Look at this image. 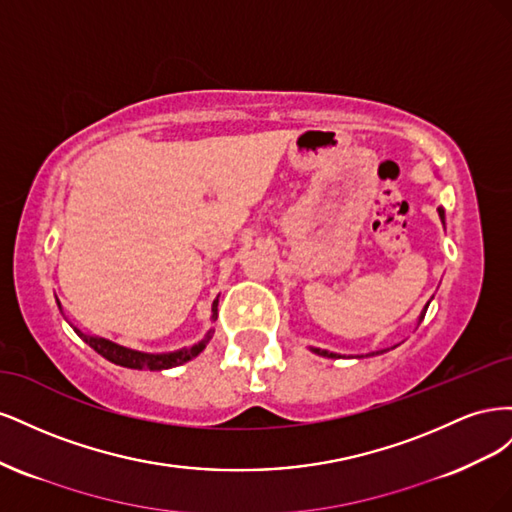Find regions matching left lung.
<instances>
[{
    "mask_svg": "<svg viewBox=\"0 0 512 512\" xmlns=\"http://www.w3.org/2000/svg\"><path fill=\"white\" fill-rule=\"evenodd\" d=\"M438 213H440V220L444 222V209L440 207L438 209ZM427 307H429V303L425 305V309H423V314L418 316V324L423 322V318H425V312H427ZM395 348V346H393ZM312 352H316V354H320V356H327V359H339V354H335V352H329V350H322V348H312ZM382 352H386V350H378V352H371V354H367V356H374V354H382Z\"/></svg>",
    "mask_w": 512,
    "mask_h": 512,
    "instance_id": "8db88e82",
    "label": "left lung"
}]
</instances>
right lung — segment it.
<instances>
[{
    "instance_id": "obj_1",
    "label": "right lung",
    "mask_w": 512,
    "mask_h": 512,
    "mask_svg": "<svg viewBox=\"0 0 512 512\" xmlns=\"http://www.w3.org/2000/svg\"><path fill=\"white\" fill-rule=\"evenodd\" d=\"M211 320H218V299L213 301L211 305ZM74 333L79 335L85 344H89L94 348L98 354H102L106 361H111L115 365L121 367H128V369H151V371H160V369H170V367H177L192 361L194 356H198L203 352L209 344V339L213 337V329L207 331L203 342H198L190 348H181L175 352H162V354H151V352H138L126 346H119L111 339H104V337H96V335H85L81 329H76L72 324Z\"/></svg>"
}]
</instances>
